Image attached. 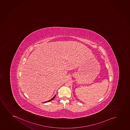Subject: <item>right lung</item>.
Returning a JSON list of instances; mask_svg holds the SVG:
<instances>
[{
    "instance_id": "add662e5",
    "label": "right lung",
    "mask_w": 130,
    "mask_h": 130,
    "mask_svg": "<svg viewBox=\"0 0 130 130\" xmlns=\"http://www.w3.org/2000/svg\"><path fill=\"white\" fill-rule=\"evenodd\" d=\"M55 96H56V95H55L54 97H53V98H52V99H51V100H49V101H46V102H44V103H45V102H51V101L52 100H53L54 98H55Z\"/></svg>"
}]
</instances>
